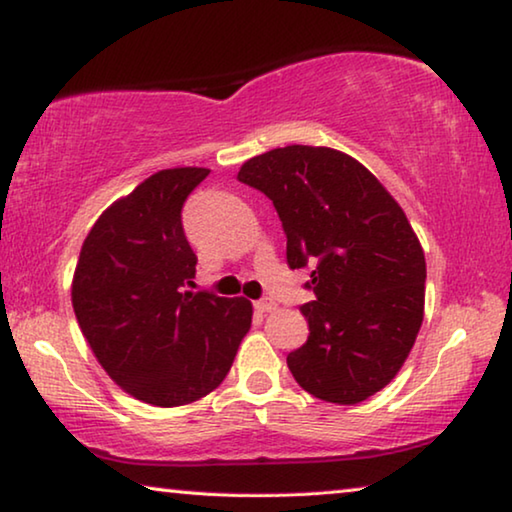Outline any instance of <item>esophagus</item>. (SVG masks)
<instances>
[{"label":"esophagus","instance_id":"obj_1","mask_svg":"<svg viewBox=\"0 0 512 512\" xmlns=\"http://www.w3.org/2000/svg\"><path fill=\"white\" fill-rule=\"evenodd\" d=\"M253 307H255V311H259V314H271V311L277 309V302L271 298H262V300L253 302Z\"/></svg>","mask_w":512,"mask_h":512}]
</instances>
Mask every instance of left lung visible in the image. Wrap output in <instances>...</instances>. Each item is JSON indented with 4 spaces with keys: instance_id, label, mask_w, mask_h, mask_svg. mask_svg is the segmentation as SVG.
<instances>
[{
    "instance_id": "obj_1",
    "label": "left lung",
    "mask_w": 512,
    "mask_h": 512,
    "mask_svg": "<svg viewBox=\"0 0 512 512\" xmlns=\"http://www.w3.org/2000/svg\"><path fill=\"white\" fill-rule=\"evenodd\" d=\"M271 198L291 268L316 264L302 305L309 339L287 357L318 400L359 404L400 372L424 318L427 264L395 198L352 155L291 144L241 164Z\"/></svg>"
}]
</instances>
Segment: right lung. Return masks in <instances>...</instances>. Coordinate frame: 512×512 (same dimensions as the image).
<instances>
[{
    "mask_svg": "<svg viewBox=\"0 0 512 512\" xmlns=\"http://www.w3.org/2000/svg\"><path fill=\"white\" fill-rule=\"evenodd\" d=\"M210 169H162L92 225L72 280L85 341L128 395L183 406L228 375L253 323L246 298L183 291L196 275L183 203Z\"/></svg>",
    "mask_w": 512,
    "mask_h": 512,
    "instance_id": "add662e5",
    "label": "right lung"
}]
</instances>
